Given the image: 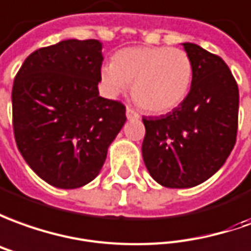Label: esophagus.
I'll use <instances>...</instances> for the list:
<instances>
[{
    "label": "esophagus",
    "instance_id": "esophagus-1",
    "mask_svg": "<svg viewBox=\"0 0 251 251\" xmlns=\"http://www.w3.org/2000/svg\"><path fill=\"white\" fill-rule=\"evenodd\" d=\"M139 117H141V116H139V113H138L136 110H134L131 106L127 108V119H128V120H138Z\"/></svg>",
    "mask_w": 251,
    "mask_h": 251
}]
</instances>
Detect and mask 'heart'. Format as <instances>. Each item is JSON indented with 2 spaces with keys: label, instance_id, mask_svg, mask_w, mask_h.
<instances>
[{
  "label": "heart",
  "instance_id": "1",
  "mask_svg": "<svg viewBox=\"0 0 251 251\" xmlns=\"http://www.w3.org/2000/svg\"><path fill=\"white\" fill-rule=\"evenodd\" d=\"M103 83L115 93L132 86V97L150 113H165L187 97L193 63L184 50L169 46H139L117 51L102 67Z\"/></svg>",
  "mask_w": 251,
  "mask_h": 251
}]
</instances>
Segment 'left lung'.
Returning a JSON list of instances; mask_svg holds the SVG:
<instances>
[{"mask_svg": "<svg viewBox=\"0 0 251 251\" xmlns=\"http://www.w3.org/2000/svg\"><path fill=\"white\" fill-rule=\"evenodd\" d=\"M193 63L191 89L160 117H143L142 155L149 174L169 188L201 184L223 167L238 132L239 90L221 57L183 43Z\"/></svg>", "mask_w": 251, "mask_h": 251, "instance_id": "1", "label": "left lung"}]
</instances>
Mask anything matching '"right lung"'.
Masks as SVG:
<instances>
[{
  "instance_id": "right-lung-1",
  "label": "right lung",
  "mask_w": 251,
  "mask_h": 251,
  "mask_svg": "<svg viewBox=\"0 0 251 251\" xmlns=\"http://www.w3.org/2000/svg\"><path fill=\"white\" fill-rule=\"evenodd\" d=\"M102 61L100 41L67 39L31 53L15 77L17 149L54 187L77 188L93 180L127 120L122 102L100 97Z\"/></svg>"
}]
</instances>
